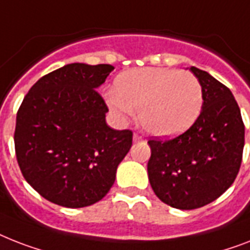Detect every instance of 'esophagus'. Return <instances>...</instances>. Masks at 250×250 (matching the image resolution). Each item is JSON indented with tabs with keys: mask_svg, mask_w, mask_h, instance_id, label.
<instances>
[{
	"mask_svg": "<svg viewBox=\"0 0 250 250\" xmlns=\"http://www.w3.org/2000/svg\"><path fill=\"white\" fill-rule=\"evenodd\" d=\"M133 141H135V143H143V141H145V139H144L143 136H140L139 133H135V135H133Z\"/></svg>",
	"mask_w": 250,
	"mask_h": 250,
	"instance_id": "1",
	"label": "esophagus"
}]
</instances>
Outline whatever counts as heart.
<instances>
[{
	"mask_svg": "<svg viewBox=\"0 0 250 250\" xmlns=\"http://www.w3.org/2000/svg\"><path fill=\"white\" fill-rule=\"evenodd\" d=\"M106 103L125 118L139 109L140 123L150 133L173 136L186 131L203 107V87L192 73L171 68L131 69L114 81Z\"/></svg>",
	"mask_w": 250,
	"mask_h": 250,
	"instance_id": "b5f03b06",
	"label": "heart"
}]
</instances>
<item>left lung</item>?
<instances>
[{
	"mask_svg": "<svg viewBox=\"0 0 250 250\" xmlns=\"http://www.w3.org/2000/svg\"><path fill=\"white\" fill-rule=\"evenodd\" d=\"M203 87L194 125L173 139L147 141L149 181L168 206L190 210L220 198L235 181L244 149V122L234 95L209 73L190 68Z\"/></svg>",
	"mask_w": 250,
	"mask_h": 250,
	"instance_id": "left-lung-1",
	"label": "left lung"
}]
</instances>
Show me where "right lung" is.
Returning a JSON list of instances; mask_svg holds the SVG:
<instances>
[{
  "mask_svg": "<svg viewBox=\"0 0 250 250\" xmlns=\"http://www.w3.org/2000/svg\"><path fill=\"white\" fill-rule=\"evenodd\" d=\"M109 64H68L34 83L16 114V160L48 202L82 208L104 198L132 146V131L110 128L97 87Z\"/></svg>",
  "mask_w": 250,
  "mask_h": 250,
  "instance_id": "add662e5",
  "label": "right lung"
}]
</instances>
